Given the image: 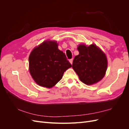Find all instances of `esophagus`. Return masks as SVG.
Masks as SVG:
<instances>
[{
    "label": "esophagus",
    "mask_w": 129,
    "mask_h": 129,
    "mask_svg": "<svg viewBox=\"0 0 129 129\" xmlns=\"http://www.w3.org/2000/svg\"><path fill=\"white\" fill-rule=\"evenodd\" d=\"M73 58H72V59H70V60H69L70 63H71L72 64H73Z\"/></svg>",
    "instance_id": "34e87169"
}]
</instances>
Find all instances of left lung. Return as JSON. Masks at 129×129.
Segmentation results:
<instances>
[{"instance_id": "obj_1", "label": "left lung", "mask_w": 129, "mask_h": 129, "mask_svg": "<svg viewBox=\"0 0 129 129\" xmlns=\"http://www.w3.org/2000/svg\"><path fill=\"white\" fill-rule=\"evenodd\" d=\"M79 54L75 56L72 67L81 81L87 85L102 80L107 71L108 61L104 53L95 44L79 45Z\"/></svg>"}]
</instances>
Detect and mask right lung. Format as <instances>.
Masks as SVG:
<instances>
[{
  "mask_svg": "<svg viewBox=\"0 0 129 129\" xmlns=\"http://www.w3.org/2000/svg\"><path fill=\"white\" fill-rule=\"evenodd\" d=\"M72 67L65 54L58 48L55 41L47 40L34 48L29 56V70L40 86L52 88Z\"/></svg>",
  "mask_w": 129,
  "mask_h": 129,
  "instance_id": "right-lung-1",
  "label": "right lung"
}]
</instances>
